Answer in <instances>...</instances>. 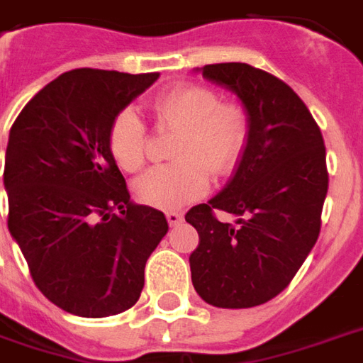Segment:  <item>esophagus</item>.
I'll return each instance as SVG.
<instances>
[{"label":"esophagus","instance_id":"34e87169","mask_svg":"<svg viewBox=\"0 0 363 363\" xmlns=\"http://www.w3.org/2000/svg\"><path fill=\"white\" fill-rule=\"evenodd\" d=\"M182 218H184V216H182L181 212H174V210H171V212H167V220H169V224L173 225V228H174V225L181 224Z\"/></svg>","mask_w":363,"mask_h":363}]
</instances>
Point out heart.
Listing matches in <instances>:
<instances>
[{
    "mask_svg": "<svg viewBox=\"0 0 363 363\" xmlns=\"http://www.w3.org/2000/svg\"><path fill=\"white\" fill-rule=\"evenodd\" d=\"M151 111L159 128L179 129L171 157L135 182L141 202L161 210H177L204 196L210 173L225 177L242 161L250 141L247 111L235 102H220L212 88L182 84L155 96ZM108 145L113 161L125 173H138L147 159V128L133 108H123L111 120Z\"/></svg>",
    "mask_w": 363,
    "mask_h": 363,
    "instance_id": "obj_1",
    "label": "heart"
}]
</instances>
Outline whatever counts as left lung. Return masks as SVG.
Here are the masks:
<instances>
[{
  "label": "left lung",
  "mask_w": 363,
  "mask_h": 363,
  "mask_svg": "<svg viewBox=\"0 0 363 363\" xmlns=\"http://www.w3.org/2000/svg\"><path fill=\"white\" fill-rule=\"evenodd\" d=\"M202 76L238 94L250 141L228 186L184 216L199 232L192 285L208 305L250 308L287 287L318 240L326 147L305 102L277 76L245 62L206 65ZM216 209L238 220L220 223Z\"/></svg>",
  "instance_id": "8db88e82"
}]
</instances>
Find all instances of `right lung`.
I'll return each mask as SVG.
<instances>
[{
  "label": "right lung",
  "instance_id": "add662e5",
  "mask_svg": "<svg viewBox=\"0 0 363 363\" xmlns=\"http://www.w3.org/2000/svg\"><path fill=\"white\" fill-rule=\"evenodd\" d=\"M159 74L76 68L35 94L9 131L7 228L43 295L102 318L138 303L145 263L169 230L129 200L108 145L116 113Z\"/></svg>",
  "mask_w": 363,
  "mask_h": 363
}]
</instances>
